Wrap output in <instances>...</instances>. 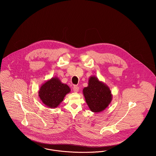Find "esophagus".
Wrapping results in <instances>:
<instances>
[{"mask_svg":"<svg viewBox=\"0 0 156 156\" xmlns=\"http://www.w3.org/2000/svg\"><path fill=\"white\" fill-rule=\"evenodd\" d=\"M79 87L78 86L74 85V86L73 87V91H74V92H77L79 91Z\"/></svg>","mask_w":156,"mask_h":156,"instance_id":"1","label":"esophagus"}]
</instances>
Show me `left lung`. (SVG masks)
<instances>
[{"mask_svg":"<svg viewBox=\"0 0 156 156\" xmlns=\"http://www.w3.org/2000/svg\"><path fill=\"white\" fill-rule=\"evenodd\" d=\"M83 94L89 109L94 113L105 111L113 97L109 87L95 76L89 77L88 85L83 89Z\"/></svg>","mask_w":156,"mask_h":156,"instance_id":"obj_1","label":"left lung"}]
</instances>
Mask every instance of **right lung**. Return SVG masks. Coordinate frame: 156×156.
Wrapping results in <instances>:
<instances>
[{
	"instance_id": "right-lung-1",
	"label": "right lung",
	"mask_w": 156,
	"mask_h": 156,
	"mask_svg": "<svg viewBox=\"0 0 156 156\" xmlns=\"http://www.w3.org/2000/svg\"><path fill=\"white\" fill-rule=\"evenodd\" d=\"M71 89L67 84L54 77L44 82L38 90V96L45 105L51 109L57 108Z\"/></svg>"
}]
</instances>
